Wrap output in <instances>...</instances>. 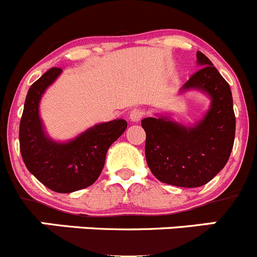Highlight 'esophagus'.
<instances>
[{"label": "esophagus", "mask_w": 257, "mask_h": 257, "mask_svg": "<svg viewBox=\"0 0 257 257\" xmlns=\"http://www.w3.org/2000/svg\"><path fill=\"white\" fill-rule=\"evenodd\" d=\"M144 115V110L143 109H132V111L129 113V119H131L132 121H139L142 118H143Z\"/></svg>", "instance_id": "1"}]
</instances>
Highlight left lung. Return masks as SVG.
I'll return each mask as SVG.
<instances>
[{
  "label": "left lung",
  "mask_w": 257,
  "mask_h": 257,
  "mask_svg": "<svg viewBox=\"0 0 257 257\" xmlns=\"http://www.w3.org/2000/svg\"><path fill=\"white\" fill-rule=\"evenodd\" d=\"M197 65L198 71L179 93L197 90L210 98V108L200 120L183 125L163 114L142 120L151 172L163 183L186 188L208 183L227 163L235 141L230 85L201 51H197Z\"/></svg>",
  "instance_id": "1"
}]
</instances>
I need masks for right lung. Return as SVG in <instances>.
<instances>
[{
	"label": "right lung",
	"mask_w": 257,
	"mask_h": 257,
	"mask_svg": "<svg viewBox=\"0 0 257 257\" xmlns=\"http://www.w3.org/2000/svg\"><path fill=\"white\" fill-rule=\"evenodd\" d=\"M61 73V68L50 69L30 86L19 138L22 159L30 173L57 193H70L91 186L98 179L109 147L128 124L124 119H115L95 124L70 141L50 138L40 118V101Z\"/></svg>",
	"instance_id": "add662e5"
}]
</instances>
